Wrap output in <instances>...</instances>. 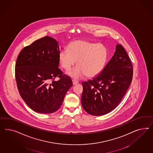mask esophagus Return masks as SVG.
I'll return each instance as SVG.
<instances>
[{"instance_id":"34e87169","label":"esophagus","mask_w":153,"mask_h":153,"mask_svg":"<svg viewBox=\"0 0 153 153\" xmlns=\"http://www.w3.org/2000/svg\"><path fill=\"white\" fill-rule=\"evenodd\" d=\"M72 82H73V85H76L77 83H79V81H77V80H76V79H73V80H72Z\"/></svg>"}]
</instances>
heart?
I'll list each match as a JSON object with an SVG mask.
<instances>
[{"mask_svg": "<svg viewBox=\"0 0 153 153\" xmlns=\"http://www.w3.org/2000/svg\"><path fill=\"white\" fill-rule=\"evenodd\" d=\"M107 58L104 45L80 40L71 42L68 49H63L59 55L60 65L65 70H70L78 60V65L67 72L74 79H81L85 74L88 77L97 76L104 69Z\"/></svg>", "mask_w": 153, "mask_h": 153, "instance_id": "b5f03b06", "label": "heart"}]
</instances>
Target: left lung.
<instances>
[{"label": "left lung", "mask_w": 153, "mask_h": 153, "mask_svg": "<svg viewBox=\"0 0 153 153\" xmlns=\"http://www.w3.org/2000/svg\"><path fill=\"white\" fill-rule=\"evenodd\" d=\"M133 67L123 47L116 45V51L102 72L82 83L81 104L93 116L112 111L120 104L132 82Z\"/></svg>", "instance_id": "left-lung-1"}]
</instances>
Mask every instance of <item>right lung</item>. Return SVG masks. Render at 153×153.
Instances as JSON below:
<instances>
[{"instance_id": "add662e5", "label": "right lung", "mask_w": 153, "mask_h": 153, "mask_svg": "<svg viewBox=\"0 0 153 153\" xmlns=\"http://www.w3.org/2000/svg\"><path fill=\"white\" fill-rule=\"evenodd\" d=\"M58 42L49 36L26 46L19 54L15 76L19 93L33 111L51 113L58 111L73 85L70 77L58 68ZM56 77L60 79L55 81Z\"/></svg>"}]
</instances>
